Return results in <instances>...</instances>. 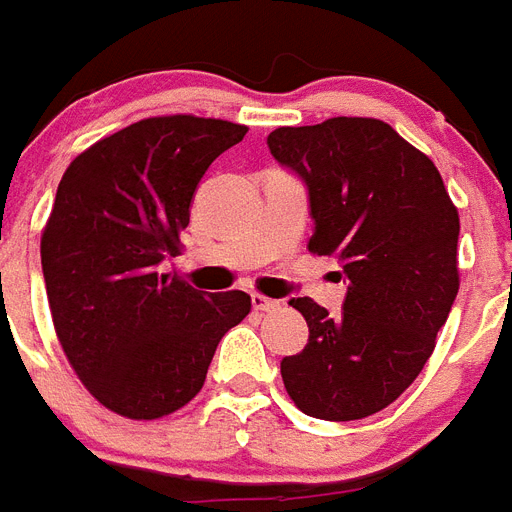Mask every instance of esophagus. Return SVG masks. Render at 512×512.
<instances>
[{"label": "esophagus", "instance_id": "obj_1", "mask_svg": "<svg viewBox=\"0 0 512 512\" xmlns=\"http://www.w3.org/2000/svg\"><path fill=\"white\" fill-rule=\"evenodd\" d=\"M252 307H255V310H260V313H270V310H278V307H281V302H278V299L265 297V294H252Z\"/></svg>", "mask_w": 512, "mask_h": 512}]
</instances>
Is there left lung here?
<instances>
[{
  "label": "left lung",
  "mask_w": 512,
  "mask_h": 512,
  "mask_svg": "<svg viewBox=\"0 0 512 512\" xmlns=\"http://www.w3.org/2000/svg\"><path fill=\"white\" fill-rule=\"evenodd\" d=\"M268 149L307 186V249L347 281L339 318L310 297L289 302L310 339L281 360L286 392L321 421L368 418L418 378L458 297V207L434 162L384 120L276 128Z\"/></svg>",
  "instance_id": "8db88e82"
}]
</instances>
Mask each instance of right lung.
I'll list each match as a JSON object with an SVG mask.
<instances>
[{"label": "right lung", "mask_w": 512, "mask_h": 512, "mask_svg": "<svg viewBox=\"0 0 512 512\" xmlns=\"http://www.w3.org/2000/svg\"><path fill=\"white\" fill-rule=\"evenodd\" d=\"M247 126L194 115L139 120L70 162L41 234L62 352L107 410L155 421L194 400L215 347L247 318L244 292L162 273L205 170Z\"/></svg>", "instance_id": "1"}]
</instances>
